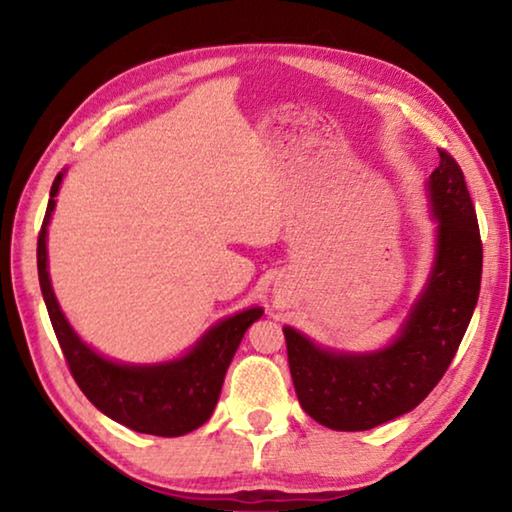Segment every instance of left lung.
<instances>
[{"mask_svg": "<svg viewBox=\"0 0 512 512\" xmlns=\"http://www.w3.org/2000/svg\"><path fill=\"white\" fill-rule=\"evenodd\" d=\"M427 180L436 255L395 339L372 352L323 348L284 325L300 406L334 431H366L413 411L452 363L481 289L483 248L463 171L447 151Z\"/></svg>", "mask_w": 512, "mask_h": 512, "instance_id": "obj_1", "label": "left lung"}]
</instances>
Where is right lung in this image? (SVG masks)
Wrapping results in <instances>:
<instances>
[{
  "mask_svg": "<svg viewBox=\"0 0 512 512\" xmlns=\"http://www.w3.org/2000/svg\"><path fill=\"white\" fill-rule=\"evenodd\" d=\"M63 176L65 171H60L49 192L47 214L38 237V277L67 366L85 397L110 420L137 433H151V436H185L210 420L230 361L246 329L257 318H262L264 309L250 307L221 318L176 359L160 363H121L103 357L74 332L51 289L47 225L56 207Z\"/></svg>",
  "mask_w": 512,
  "mask_h": 512,
  "instance_id": "obj_1",
  "label": "right lung"
}]
</instances>
